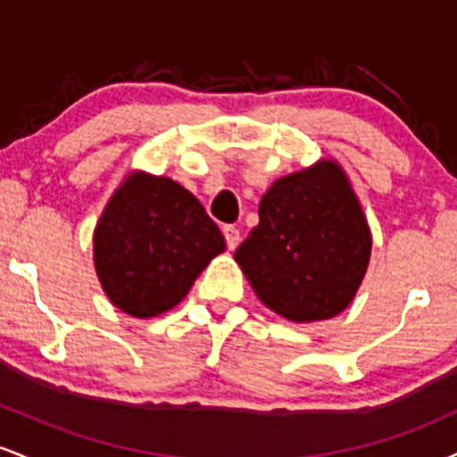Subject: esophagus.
Listing matches in <instances>:
<instances>
[{"mask_svg":"<svg viewBox=\"0 0 457 457\" xmlns=\"http://www.w3.org/2000/svg\"><path fill=\"white\" fill-rule=\"evenodd\" d=\"M223 236H225V243H228V249H236L240 243V232L238 228L234 225H223Z\"/></svg>","mask_w":457,"mask_h":457,"instance_id":"34e87169","label":"esophagus"}]
</instances>
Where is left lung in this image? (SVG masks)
Here are the masks:
<instances>
[{
    "instance_id": "obj_1",
    "label": "left lung",
    "mask_w": 457,
    "mask_h": 457,
    "mask_svg": "<svg viewBox=\"0 0 457 457\" xmlns=\"http://www.w3.org/2000/svg\"><path fill=\"white\" fill-rule=\"evenodd\" d=\"M371 234L342 167L322 161L277 180L234 258L260 301L292 322L337 316L367 270Z\"/></svg>"
}]
</instances>
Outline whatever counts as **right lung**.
Masks as SVG:
<instances>
[{
    "mask_svg": "<svg viewBox=\"0 0 457 457\" xmlns=\"http://www.w3.org/2000/svg\"><path fill=\"white\" fill-rule=\"evenodd\" d=\"M225 251L217 223L170 178L133 174L94 232V266L112 303L135 318L167 312Z\"/></svg>",
    "mask_w": 457,
    "mask_h": 457,
    "instance_id": "1",
    "label": "right lung"
}]
</instances>
